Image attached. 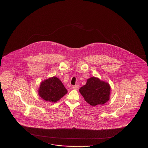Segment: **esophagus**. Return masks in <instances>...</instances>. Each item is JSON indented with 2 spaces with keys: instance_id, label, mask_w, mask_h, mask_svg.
Wrapping results in <instances>:
<instances>
[{
  "instance_id": "34e87169",
  "label": "esophagus",
  "mask_w": 148,
  "mask_h": 148,
  "mask_svg": "<svg viewBox=\"0 0 148 148\" xmlns=\"http://www.w3.org/2000/svg\"><path fill=\"white\" fill-rule=\"evenodd\" d=\"M79 85H74L73 86V89L74 90H78V89L79 88Z\"/></svg>"
}]
</instances>
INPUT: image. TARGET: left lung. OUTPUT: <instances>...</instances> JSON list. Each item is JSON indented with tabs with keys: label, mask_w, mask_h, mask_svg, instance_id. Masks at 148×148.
Wrapping results in <instances>:
<instances>
[{
	"label": "left lung",
	"mask_w": 148,
	"mask_h": 148,
	"mask_svg": "<svg viewBox=\"0 0 148 148\" xmlns=\"http://www.w3.org/2000/svg\"><path fill=\"white\" fill-rule=\"evenodd\" d=\"M79 92L88 104L95 106L109 101L111 88L108 82L93 77L87 79L86 84L80 88Z\"/></svg>",
	"instance_id": "left-lung-1"
}]
</instances>
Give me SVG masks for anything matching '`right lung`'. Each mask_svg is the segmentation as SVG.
<instances>
[{
	"instance_id": "add662e5",
	"label": "right lung",
	"mask_w": 148,
	"mask_h": 148,
	"mask_svg": "<svg viewBox=\"0 0 148 148\" xmlns=\"http://www.w3.org/2000/svg\"><path fill=\"white\" fill-rule=\"evenodd\" d=\"M68 92L63 84L56 77L47 79L40 83L38 94L47 101L56 103Z\"/></svg>"
}]
</instances>
